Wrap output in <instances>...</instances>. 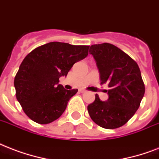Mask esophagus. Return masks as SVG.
Returning a JSON list of instances; mask_svg holds the SVG:
<instances>
[{"label": "esophagus", "instance_id": "1", "mask_svg": "<svg viewBox=\"0 0 159 159\" xmlns=\"http://www.w3.org/2000/svg\"><path fill=\"white\" fill-rule=\"evenodd\" d=\"M80 93H85L86 90H84L83 89H80Z\"/></svg>", "mask_w": 159, "mask_h": 159}]
</instances>
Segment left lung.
Segmentation results:
<instances>
[{"label": "left lung", "instance_id": "left-lung-1", "mask_svg": "<svg viewBox=\"0 0 159 159\" xmlns=\"http://www.w3.org/2000/svg\"><path fill=\"white\" fill-rule=\"evenodd\" d=\"M101 84H108L109 99L102 101L95 95L88 105L89 116L99 126L113 129L123 126L139 108L145 87L138 64L115 45L103 43L91 45Z\"/></svg>", "mask_w": 159, "mask_h": 159}]
</instances>
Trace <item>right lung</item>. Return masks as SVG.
Returning a JSON list of instances; mask_svg holds the SVG:
<instances>
[{"instance_id": "1", "label": "right lung", "mask_w": 159, "mask_h": 159, "mask_svg": "<svg viewBox=\"0 0 159 159\" xmlns=\"http://www.w3.org/2000/svg\"><path fill=\"white\" fill-rule=\"evenodd\" d=\"M89 45L50 42L25 57L15 77L16 95L25 114L35 123L50 124L59 119L77 89L67 90L59 79L74 64L88 55Z\"/></svg>"}]
</instances>
